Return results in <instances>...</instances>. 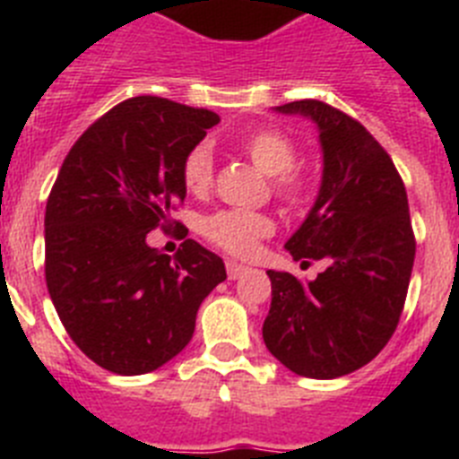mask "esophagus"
Returning <instances> with one entry per match:
<instances>
[{
  "mask_svg": "<svg viewBox=\"0 0 459 459\" xmlns=\"http://www.w3.org/2000/svg\"><path fill=\"white\" fill-rule=\"evenodd\" d=\"M227 278L230 280H238V278H243V275L248 273V266H243V264H237V262H232V259H230V262H227Z\"/></svg>",
  "mask_w": 459,
  "mask_h": 459,
  "instance_id": "1",
  "label": "esophagus"
}]
</instances>
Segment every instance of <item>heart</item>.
<instances>
[{"label": "heart", "instance_id": "1", "mask_svg": "<svg viewBox=\"0 0 459 459\" xmlns=\"http://www.w3.org/2000/svg\"><path fill=\"white\" fill-rule=\"evenodd\" d=\"M241 152L253 160L255 168L271 174V188L278 200L299 204L306 200L310 179L296 168V144L287 133L278 128H262L241 140ZM213 153L206 144H197L186 153L181 163V181L193 195H206L213 186ZM200 232L206 241L237 257H248L257 250L262 238L273 234V221L262 211L221 209L202 218Z\"/></svg>", "mask_w": 459, "mask_h": 459}]
</instances>
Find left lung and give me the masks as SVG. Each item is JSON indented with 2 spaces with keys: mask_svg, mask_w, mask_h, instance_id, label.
<instances>
[{
  "mask_svg": "<svg viewBox=\"0 0 459 459\" xmlns=\"http://www.w3.org/2000/svg\"><path fill=\"white\" fill-rule=\"evenodd\" d=\"M275 109L319 128L322 188L285 248L296 262L328 266L312 282L266 271L262 335L296 375L335 379L370 363L400 322L416 255L407 190L386 149L342 109L312 99Z\"/></svg>",
  "mask_w": 459,
  "mask_h": 459,
  "instance_id": "1",
  "label": "left lung"
}]
</instances>
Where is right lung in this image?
I'll use <instances>...</instances> for the list:
<instances>
[{"label": "right lung", "mask_w": 459, "mask_h": 459, "mask_svg": "<svg viewBox=\"0 0 459 459\" xmlns=\"http://www.w3.org/2000/svg\"><path fill=\"white\" fill-rule=\"evenodd\" d=\"M221 117L135 96L73 144L46 206V282L66 333L115 375H144L190 342L195 317L227 278L186 238L169 257L147 243L184 202L181 163ZM179 227V222H177Z\"/></svg>", "instance_id": "add662e5"}]
</instances>
